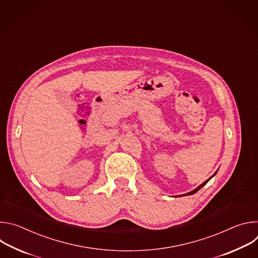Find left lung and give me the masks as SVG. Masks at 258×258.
<instances>
[{"label": "left lung", "instance_id": "1", "mask_svg": "<svg viewBox=\"0 0 258 258\" xmlns=\"http://www.w3.org/2000/svg\"><path fill=\"white\" fill-rule=\"evenodd\" d=\"M215 173H216V172H215ZM215 173H214V174H215ZM214 174H213V175H214ZM213 175H212V176H213ZM212 176H211V177H212ZM211 177H210V178H211ZM210 178H208V179H207V180H205L203 183H201V185H200L198 188H196L194 191H192V192H189V193H188V194H186V195H192V194H195L196 192H198V191H199V190H200V189H201L203 186H205V185H206L207 181H208Z\"/></svg>", "mask_w": 258, "mask_h": 258}]
</instances>
